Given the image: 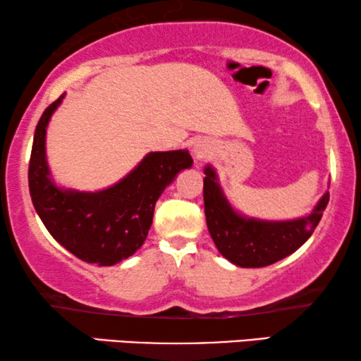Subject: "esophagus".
<instances>
[{"label":"esophagus","mask_w":361,"mask_h":361,"mask_svg":"<svg viewBox=\"0 0 361 361\" xmlns=\"http://www.w3.org/2000/svg\"><path fill=\"white\" fill-rule=\"evenodd\" d=\"M192 152H194V157L197 161H200V159H204V157L207 156V146L205 145H202V142H195L194 145V147H192Z\"/></svg>","instance_id":"1"}]
</instances>
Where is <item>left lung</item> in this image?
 Here are the masks:
<instances>
[{"label":"left lung","instance_id":"8db88e82","mask_svg":"<svg viewBox=\"0 0 361 361\" xmlns=\"http://www.w3.org/2000/svg\"><path fill=\"white\" fill-rule=\"evenodd\" d=\"M204 205L210 236L221 256L240 268H263L293 255L314 233L329 192L310 214L294 220H259L241 215L226 199L212 166L204 169Z\"/></svg>","mask_w":361,"mask_h":361}]
</instances>
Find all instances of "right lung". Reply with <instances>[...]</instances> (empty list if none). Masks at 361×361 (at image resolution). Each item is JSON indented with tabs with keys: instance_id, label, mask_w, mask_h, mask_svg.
Segmentation results:
<instances>
[{
	"instance_id": "obj_1",
	"label": "right lung",
	"mask_w": 361,
	"mask_h": 361,
	"mask_svg": "<svg viewBox=\"0 0 361 361\" xmlns=\"http://www.w3.org/2000/svg\"><path fill=\"white\" fill-rule=\"evenodd\" d=\"M63 97L66 93L46 108L34 133L27 176L32 205L49 233L63 248L85 263L113 266L141 248L157 199L194 161L187 149L149 152L121 180L103 190L59 187L47 164L46 135Z\"/></svg>"
}]
</instances>
